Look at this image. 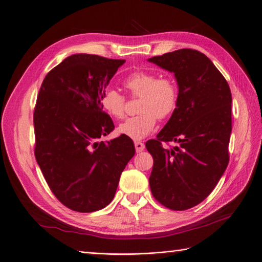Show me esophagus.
Listing matches in <instances>:
<instances>
[{
    "label": "esophagus",
    "instance_id": "34e87169",
    "mask_svg": "<svg viewBox=\"0 0 262 262\" xmlns=\"http://www.w3.org/2000/svg\"><path fill=\"white\" fill-rule=\"evenodd\" d=\"M134 146H136V150L138 153H140V152H142V150L144 149V147H145V145L142 143V142H140V141H136L134 142Z\"/></svg>",
    "mask_w": 262,
    "mask_h": 262
}]
</instances>
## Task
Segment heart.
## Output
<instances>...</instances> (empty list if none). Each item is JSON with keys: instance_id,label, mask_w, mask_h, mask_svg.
Returning a JSON list of instances; mask_svg holds the SVG:
<instances>
[{"instance_id": "obj_1", "label": "heart", "mask_w": 262, "mask_h": 262, "mask_svg": "<svg viewBox=\"0 0 262 262\" xmlns=\"http://www.w3.org/2000/svg\"><path fill=\"white\" fill-rule=\"evenodd\" d=\"M122 85L132 97H139L137 113L118 126V132L133 140H142L153 132L157 119L170 116L177 106V85L170 77L146 71H133L126 75ZM102 109L115 119H121L125 113V98L116 90L102 94Z\"/></svg>"}]
</instances>
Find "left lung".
<instances>
[{
  "label": "left lung",
  "mask_w": 262,
  "mask_h": 262,
  "mask_svg": "<svg viewBox=\"0 0 262 262\" xmlns=\"http://www.w3.org/2000/svg\"><path fill=\"white\" fill-rule=\"evenodd\" d=\"M148 61L172 72L178 83L170 119L145 144L154 161L150 191L164 207L184 211L202 202L227 167L232 94L225 77L198 50L180 49ZM163 141L178 146L164 149Z\"/></svg>",
  "instance_id": "left-lung-1"
}]
</instances>
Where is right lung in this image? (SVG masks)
<instances>
[{"label":"right lung","instance_id":"obj_1","mask_svg":"<svg viewBox=\"0 0 262 262\" xmlns=\"http://www.w3.org/2000/svg\"><path fill=\"white\" fill-rule=\"evenodd\" d=\"M124 60L73 54L46 75L34 110L35 156L52 193L76 212L104 209L114 199L121 172L136 154L115 129L100 99Z\"/></svg>","mask_w":262,"mask_h":262}]
</instances>
